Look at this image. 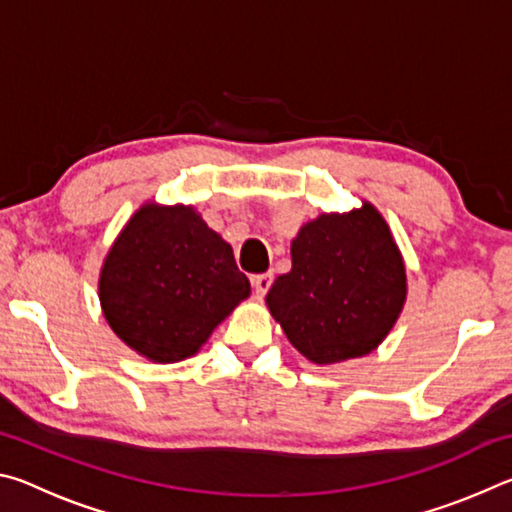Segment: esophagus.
<instances>
[{
    "label": "esophagus",
    "mask_w": 512,
    "mask_h": 512,
    "mask_svg": "<svg viewBox=\"0 0 512 512\" xmlns=\"http://www.w3.org/2000/svg\"><path fill=\"white\" fill-rule=\"evenodd\" d=\"M273 284V273H259V275H253V289L257 296H264V293L271 289Z\"/></svg>",
    "instance_id": "obj_1"
}]
</instances>
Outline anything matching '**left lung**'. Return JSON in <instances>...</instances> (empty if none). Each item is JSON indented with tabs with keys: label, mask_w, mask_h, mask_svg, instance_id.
Instances as JSON below:
<instances>
[{
	"label": "left lung",
	"mask_w": 512,
	"mask_h": 512,
	"mask_svg": "<svg viewBox=\"0 0 512 512\" xmlns=\"http://www.w3.org/2000/svg\"><path fill=\"white\" fill-rule=\"evenodd\" d=\"M406 266L375 205L323 212L291 241V271L266 307L289 343L318 366L366 357L395 327L406 302Z\"/></svg>",
	"instance_id": "obj_1"
}]
</instances>
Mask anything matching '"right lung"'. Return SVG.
<instances>
[{
	"mask_svg": "<svg viewBox=\"0 0 512 512\" xmlns=\"http://www.w3.org/2000/svg\"><path fill=\"white\" fill-rule=\"evenodd\" d=\"M248 296L232 246L183 203H144L112 241L99 273L103 318L153 363L194 357Z\"/></svg>",
	"mask_w": 512,
	"mask_h": 512,
	"instance_id": "obj_1",
	"label": "right lung"
}]
</instances>
